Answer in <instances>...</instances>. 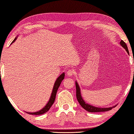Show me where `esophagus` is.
Returning a JSON list of instances; mask_svg holds the SVG:
<instances>
[{"instance_id":"34e87169","label":"esophagus","mask_w":134,"mask_h":134,"mask_svg":"<svg viewBox=\"0 0 134 134\" xmlns=\"http://www.w3.org/2000/svg\"><path fill=\"white\" fill-rule=\"evenodd\" d=\"M66 74L68 77H71L72 76L73 74H74V71L72 69H69L68 71H67L66 72Z\"/></svg>"}]
</instances>
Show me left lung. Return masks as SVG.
Wrapping results in <instances>:
<instances>
[{
    "label": "left lung",
    "mask_w": 134,
    "mask_h": 134,
    "mask_svg": "<svg viewBox=\"0 0 134 134\" xmlns=\"http://www.w3.org/2000/svg\"><path fill=\"white\" fill-rule=\"evenodd\" d=\"M120 45L121 46L126 49V52H127V54L129 55V50H128L127 46L126 45V44L124 43V42L121 40L120 41ZM76 97H77V99L78 102H79L80 105L82 106V107L84 109L86 110L89 111V112H100V111H109L111 109H112V108L115 107L116 105H114L113 107H106V108H101V107H94V106L91 105L90 104H88L87 103H86L85 102V100L83 99L82 98V95H81V92H80V87L79 85V84L77 83V82L76 81Z\"/></svg>",
    "instance_id": "8db88e82"
}]
</instances>
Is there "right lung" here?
<instances>
[{
  "label": "right lung",
  "mask_w": 134,
  "mask_h": 134,
  "mask_svg": "<svg viewBox=\"0 0 134 134\" xmlns=\"http://www.w3.org/2000/svg\"><path fill=\"white\" fill-rule=\"evenodd\" d=\"M17 36L14 38L13 41L12 43V44H13V43H14V41H16V39H17ZM64 77H65V73H62V74L60 75V76L58 77L57 79L55 82L54 83V87H53L52 91V93H51L50 99H49L48 102H47L46 105L44 107L43 109L40 110L36 111V112H26L27 113H29L30 115H42L43 113H45L46 112H47V111L50 109V108L51 107V106L52 105V104H54V102L55 101V97H56V94L57 92V90L59 88L60 84H61L62 80L64 79Z\"/></svg>",
  "instance_id": "obj_1"
}]
</instances>
